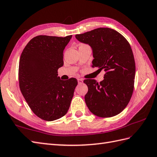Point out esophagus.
I'll return each instance as SVG.
<instances>
[{
	"mask_svg": "<svg viewBox=\"0 0 157 157\" xmlns=\"http://www.w3.org/2000/svg\"><path fill=\"white\" fill-rule=\"evenodd\" d=\"M78 83L80 84V83H82L83 81L82 79H78Z\"/></svg>",
	"mask_w": 157,
	"mask_h": 157,
	"instance_id": "obj_1",
	"label": "esophagus"
}]
</instances>
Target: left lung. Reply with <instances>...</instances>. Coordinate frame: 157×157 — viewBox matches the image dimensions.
<instances>
[{"instance_id": "left-lung-1", "label": "left lung", "mask_w": 157, "mask_h": 157, "mask_svg": "<svg viewBox=\"0 0 157 157\" xmlns=\"http://www.w3.org/2000/svg\"><path fill=\"white\" fill-rule=\"evenodd\" d=\"M79 42L92 49V67L105 71L104 79H85L88 87L85 101L92 113L111 117L120 113L133 91L135 63L130 44L123 36L109 28H98L76 34Z\"/></svg>"}]
</instances>
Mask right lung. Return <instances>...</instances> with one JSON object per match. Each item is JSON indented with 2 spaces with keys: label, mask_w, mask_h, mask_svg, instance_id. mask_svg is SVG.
<instances>
[{
  "label": "right lung",
  "mask_w": 157,
  "mask_h": 157,
  "mask_svg": "<svg viewBox=\"0 0 157 157\" xmlns=\"http://www.w3.org/2000/svg\"><path fill=\"white\" fill-rule=\"evenodd\" d=\"M71 37L37 36L27 44L20 58L22 94L34 113L48 121L67 113L78 85L75 78L63 81L58 76L63 65V50Z\"/></svg>",
  "instance_id": "add662e5"
}]
</instances>
